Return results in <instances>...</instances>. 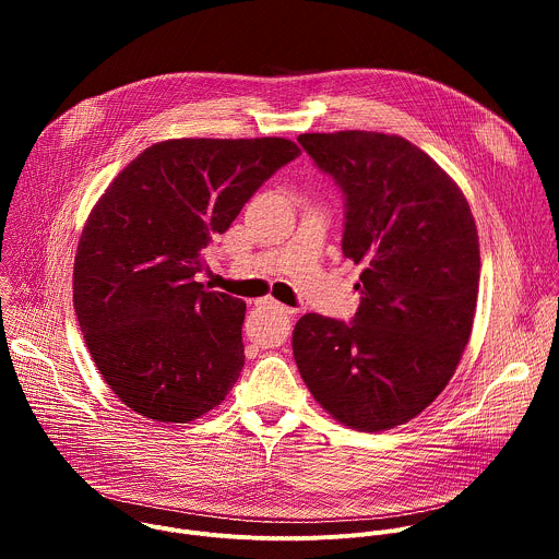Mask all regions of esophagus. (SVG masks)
<instances>
[{"mask_svg": "<svg viewBox=\"0 0 559 559\" xmlns=\"http://www.w3.org/2000/svg\"><path fill=\"white\" fill-rule=\"evenodd\" d=\"M259 305H261V307H267V309H274V311H278L281 316H292V313H294V309H289L287 305L278 302V300H276V298H272V296L261 298V300H259Z\"/></svg>", "mask_w": 559, "mask_h": 559, "instance_id": "1", "label": "esophagus"}]
</instances>
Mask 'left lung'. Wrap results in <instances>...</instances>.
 Masks as SVG:
<instances>
[{"label":"left lung","instance_id":"8db88e82","mask_svg":"<svg viewBox=\"0 0 559 559\" xmlns=\"http://www.w3.org/2000/svg\"><path fill=\"white\" fill-rule=\"evenodd\" d=\"M298 143L341 186L343 254L365 270L354 321L305 313L294 360L332 418L386 431L436 401L468 343L480 285L475 221L457 183L403 136L341 130Z\"/></svg>","mask_w":559,"mask_h":559}]
</instances>
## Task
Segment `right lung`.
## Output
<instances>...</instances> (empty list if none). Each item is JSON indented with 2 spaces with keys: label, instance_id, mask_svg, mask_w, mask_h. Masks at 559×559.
I'll use <instances>...</instances> for the list:
<instances>
[{
  "label": "right lung",
  "instance_id": "add662e5",
  "mask_svg": "<svg viewBox=\"0 0 559 559\" xmlns=\"http://www.w3.org/2000/svg\"><path fill=\"white\" fill-rule=\"evenodd\" d=\"M298 154L283 136L168 139L132 158L95 203L72 302L99 373L134 414L192 423L241 376L246 302L194 274L210 238Z\"/></svg>",
  "mask_w": 559,
  "mask_h": 559
}]
</instances>
